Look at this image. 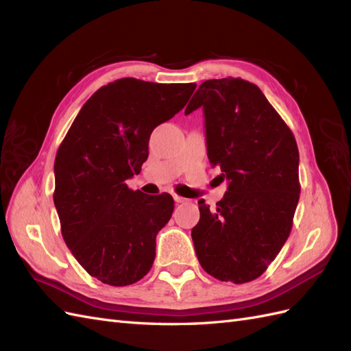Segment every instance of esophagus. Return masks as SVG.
<instances>
[{
	"label": "esophagus",
	"mask_w": 351,
	"mask_h": 351,
	"mask_svg": "<svg viewBox=\"0 0 351 351\" xmlns=\"http://www.w3.org/2000/svg\"><path fill=\"white\" fill-rule=\"evenodd\" d=\"M174 200L177 202V204H186V202H187V199L178 196V195H174Z\"/></svg>",
	"instance_id": "esophagus-1"
}]
</instances>
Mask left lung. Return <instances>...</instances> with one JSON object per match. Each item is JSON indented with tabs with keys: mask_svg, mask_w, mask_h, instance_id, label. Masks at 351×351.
Segmentation results:
<instances>
[{
	"mask_svg": "<svg viewBox=\"0 0 351 351\" xmlns=\"http://www.w3.org/2000/svg\"><path fill=\"white\" fill-rule=\"evenodd\" d=\"M204 107L208 158L228 180L224 199L199 200V263L219 281L256 280L290 236L300 197L299 149L262 90L240 77L206 80L186 114Z\"/></svg>",
	"mask_w": 351,
	"mask_h": 351,
	"instance_id": "8db88e82",
	"label": "left lung"
}]
</instances>
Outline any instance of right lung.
I'll use <instances>...</instances> for the list:
<instances>
[{
	"instance_id": "right-lung-1",
	"label": "right lung",
	"mask_w": 351,
	"mask_h": 351,
	"mask_svg": "<svg viewBox=\"0 0 351 351\" xmlns=\"http://www.w3.org/2000/svg\"><path fill=\"white\" fill-rule=\"evenodd\" d=\"M196 83L114 80L84 102L61 142L54 204L73 256L104 284L124 287L152 268L156 234L174 210L171 195L125 184L149 155V137L184 108Z\"/></svg>"
}]
</instances>
